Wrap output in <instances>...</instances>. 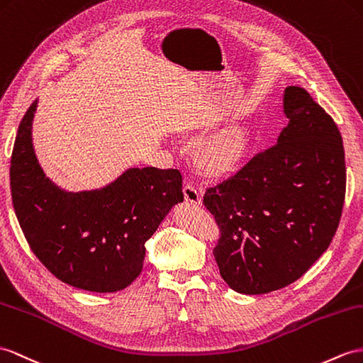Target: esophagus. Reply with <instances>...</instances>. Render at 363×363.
Returning a JSON list of instances; mask_svg holds the SVG:
<instances>
[{
	"mask_svg": "<svg viewBox=\"0 0 363 363\" xmlns=\"http://www.w3.org/2000/svg\"><path fill=\"white\" fill-rule=\"evenodd\" d=\"M183 194L184 199H186V201L191 203V205H200L201 203V194L199 192L197 186H194L192 183H184Z\"/></svg>",
	"mask_w": 363,
	"mask_h": 363,
	"instance_id": "1",
	"label": "esophagus"
}]
</instances>
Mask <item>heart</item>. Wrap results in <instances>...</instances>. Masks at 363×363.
Segmentation results:
<instances>
[{
    "label": "heart",
    "mask_w": 363,
    "mask_h": 363,
    "mask_svg": "<svg viewBox=\"0 0 363 363\" xmlns=\"http://www.w3.org/2000/svg\"><path fill=\"white\" fill-rule=\"evenodd\" d=\"M248 147V132L242 126H231L203 141L197 151V162L208 174H226L242 162Z\"/></svg>",
    "instance_id": "heart-1"
}]
</instances>
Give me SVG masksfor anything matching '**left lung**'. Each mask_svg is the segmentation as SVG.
Returning a JSON list of instances; mask_svg holds the SVG:
<instances>
[{
	"instance_id": "8db88e82",
	"label": "left lung",
	"mask_w": 363,
	"mask_h": 363,
	"mask_svg": "<svg viewBox=\"0 0 363 363\" xmlns=\"http://www.w3.org/2000/svg\"><path fill=\"white\" fill-rule=\"evenodd\" d=\"M284 109L289 123L277 143L203 196L220 228V276L242 294L302 277L328 250L342 217L347 167L337 125L298 86L286 87Z\"/></svg>"
}]
</instances>
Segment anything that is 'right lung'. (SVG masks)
Returning <instances> with one entry per match:
<instances>
[{
  "label": "right lung",
  "instance_id": "right-lung-1",
  "mask_svg": "<svg viewBox=\"0 0 363 363\" xmlns=\"http://www.w3.org/2000/svg\"><path fill=\"white\" fill-rule=\"evenodd\" d=\"M37 101L20 123L11 158L16 218L30 250L49 272L78 289L115 293L143 268L145 243L177 203L179 169H129L109 186L65 192L44 177L30 126Z\"/></svg>",
  "mask_w": 363,
  "mask_h": 363
}]
</instances>
